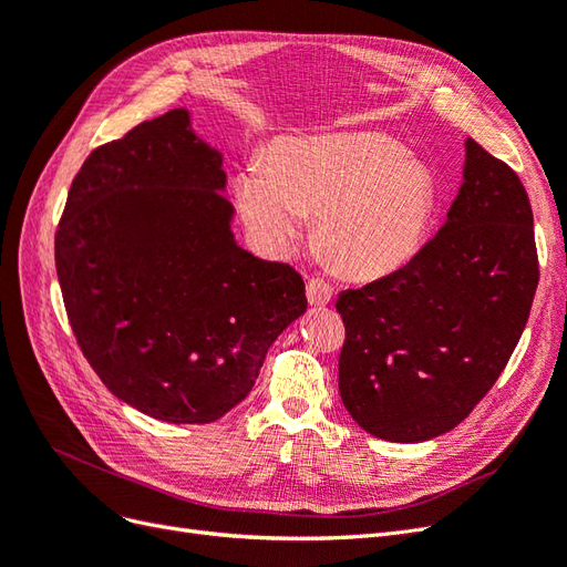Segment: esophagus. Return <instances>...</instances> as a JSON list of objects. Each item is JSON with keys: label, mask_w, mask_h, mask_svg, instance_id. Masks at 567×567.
I'll return each mask as SVG.
<instances>
[{"label": "esophagus", "mask_w": 567, "mask_h": 567, "mask_svg": "<svg viewBox=\"0 0 567 567\" xmlns=\"http://www.w3.org/2000/svg\"><path fill=\"white\" fill-rule=\"evenodd\" d=\"M331 298H333V288L329 281L321 277H312L310 281H307V300H310V305L323 307L331 302Z\"/></svg>", "instance_id": "obj_1"}]
</instances>
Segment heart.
<instances>
[{"instance_id":"heart-1","label":"heart","mask_w":567,"mask_h":567,"mask_svg":"<svg viewBox=\"0 0 567 567\" xmlns=\"http://www.w3.org/2000/svg\"><path fill=\"white\" fill-rule=\"evenodd\" d=\"M234 198L265 248L288 250L302 231V215H317L321 248L350 274L379 277L419 250L435 188L402 144L357 132L274 148L267 167L252 163L236 177Z\"/></svg>"}]
</instances>
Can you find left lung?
<instances>
[{
  "label": "left lung",
  "mask_w": 567,
  "mask_h": 567,
  "mask_svg": "<svg viewBox=\"0 0 567 567\" xmlns=\"http://www.w3.org/2000/svg\"><path fill=\"white\" fill-rule=\"evenodd\" d=\"M539 281L523 182L466 142L463 184L440 227L411 260L342 290L338 390L373 437L425 442L452 431L508 364Z\"/></svg>",
  "instance_id": "8db88e82"
}]
</instances>
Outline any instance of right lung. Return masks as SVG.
Here are the masks:
<instances>
[{
	"label": "right lung",
	"mask_w": 567,
	"mask_h": 567,
	"mask_svg": "<svg viewBox=\"0 0 567 567\" xmlns=\"http://www.w3.org/2000/svg\"><path fill=\"white\" fill-rule=\"evenodd\" d=\"M221 153L167 111L99 146L68 192L56 274L82 354L117 400L213 423L307 310L302 277L236 244Z\"/></svg>",
	"instance_id": "obj_1"
}]
</instances>
